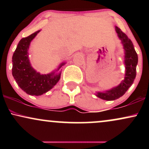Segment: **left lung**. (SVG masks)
I'll use <instances>...</instances> for the list:
<instances>
[{"mask_svg":"<svg viewBox=\"0 0 149 149\" xmlns=\"http://www.w3.org/2000/svg\"><path fill=\"white\" fill-rule=\"evenodd\" d=\"M115 29L125 50L124 64L125 73L124 79L118 86L104 92H97L96 96L97 97L107 101L117 100L127 92L130 87L132 85L136 77V68L138 63V56L132 42L127 36L120 30V29L118 26H115Z\"/></svg>","mask_w":149,"mask_h":149,"instance_id":"left-lung-1","label":"left lung"}]
</instances>
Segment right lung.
<instances>
[{"label":"right lung","mask_w":149,"mask_h":149,"mask_svg":"<svg viewBox=\"0 0 149 149\" xmlns=\"http://www.w3.org/2000/svg\"><path fill=\"white\" fill-rule=\"evenodd\" d=\"M40 31H38L20 40L12 60V71L16 83L26 93L35 96L43 95L57 84L60 79L61 71L57 72L65 64V62L61 63L57 69L48 74H41L32 67L28 51L31 42Z\"/></svg>","instance_id":"right-lung-1"}]
</instances>
